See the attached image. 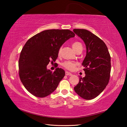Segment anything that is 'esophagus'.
Segmentation results:
<instances>
[{"label": "esophagus", "instance_id": "esophagus-1", "mask_svg": "<svg viewBox=\"0 0 127 127\" xmlns=\"http://www.w3.org/2000/svg\"><path fill=\"white\" fill-rule=\"evenodd\" d=\"M65 75H66V76H72V74L71 73L66 71L65 72Z\"/></svg>", "mask_w": 127, "mask_h": 127}]
</instances>
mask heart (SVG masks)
I'll return each instance as SVG.
<instances>
[{"instance_id":"obj_1","label":"heart","mask_w":127,"mask_h":127,"mask_svg":"<svg viewBox=\"0 0 127 127\" xmlns=\"http://www.w3.org/2000/svg\"><path fill=\"white\" fill-rule=\"evenodd\" d=\"M72 46L73 49V50L76 51V52L77 51H78L79 49H82V45L81 43L78 41H75L74 42H73ZM61 50H62V49L60 48L58 51L59 54H61ZM62 65L63 66L64 68L66 69L72 70L75 67H76V66L77 65V64L73 62L66 61V62H63V63L62 64Z\"/></svg>"}]
</instances>
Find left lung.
<instances>
[{"label": "left lung", "mask_w": 127, "mask_h": 127, "mask_svg": "<svg viewBox=\"0 0 127 127\" xmlns=\"http://www.w3.org/2000/svg\"><path fill=\"white\" fill-rule=\"evenodd\" d=\"M73 32L85 42L86 55L83 60L85 77H80L74 91L86 100L95 98L104 91L110 76L111 57L106 44L91 32L74 29Z\"/></svg>", "instance_id": "obj_1"}]
</instances>
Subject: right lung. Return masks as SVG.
<instances>
[{
  "label": "right lung",
  "mask_w": 127,
  "mask_h": 127,
  "mask_svg": "<svg viewBox=\"0 0 127 127\" xmlns=\"http://www.w3.org/2000/svg\"><path fill=\"white\" fill-rule=\"evenodd\" d=\"M74 36L69 30H47L26 42L19 59V76L30 93L36 97H45L56 90L65 71L57 68L52 72L46 66L50 62L56 61L61 46Z\"/></svg>",
  "instance_id": "1"
}]
</instances>
